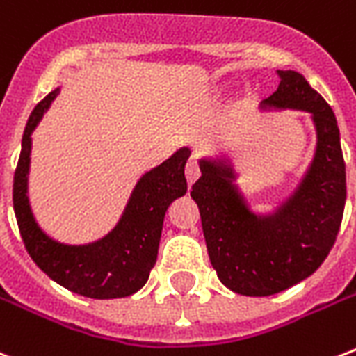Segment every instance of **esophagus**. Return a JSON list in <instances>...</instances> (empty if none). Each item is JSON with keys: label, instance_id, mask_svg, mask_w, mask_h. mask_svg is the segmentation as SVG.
<instances>
[{"label": "esophagus", "instance_id": "obj_1", "mask_svg": "<svg viewBox=\"0 0 356 356\" xmlns=\"http://www.w3.org/2000/svg\"><path fill=\"white\" fill-rule=\"evenodd\" d=\"M184 173H186V181L188 184L196 183V179L200 177V164L194 156H190L188 162H186V168H184Z\"/></svg>", "mask_w": 356, "mask_h": 356}]
</instances>
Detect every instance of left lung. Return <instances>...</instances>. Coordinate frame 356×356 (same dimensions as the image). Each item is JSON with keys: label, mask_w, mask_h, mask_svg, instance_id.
Wrapping results in <instances>:
<instances>
[{"label": "left lung", "mask_w": 356, "mask_h": 356, "mask_svg": "<svg viewBox=\"0 0 356 356\" xmlns=\"http://www.w3.org/2000/svg\"><path fill=\"white\" fill-rule=\"evenodd\" d=\"M280 83L265 106L312 113L317 149L310 170L270 216H257L233 184L226 162L202 160L190 196L200 207L211 265L232 291L267 297L302 282L334 246L346 207V162L334 112L302 74L276 70Z\"/></svg>", "instance_id": "8db88e82"}]
</instances>
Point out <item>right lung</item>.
Segmentation results:
<instances>
[{
	"label": "right lung",
	"mask_w": 356,
	"mask_h": 356,
	"mask_svg": "<svg viewBox=\"0 0 356 356\" xmlns=\"http://www.w3.org/2000/svg\"><path fill=\"white\" fill-rule=\"evenodd\" d=\"M59 89L46 95L27 119L13 184L16 222L27 254L42 273L69 291L89 298L129 297L145 286L156 263L164 214L173 200L186 194L184 164L190 149H179L166 162L143 175L112 232L97 243L69 246L46 235L33 218L27 200L31 132Z\"/></svg>",
	"instance_id": "1"
}]
</instances>
